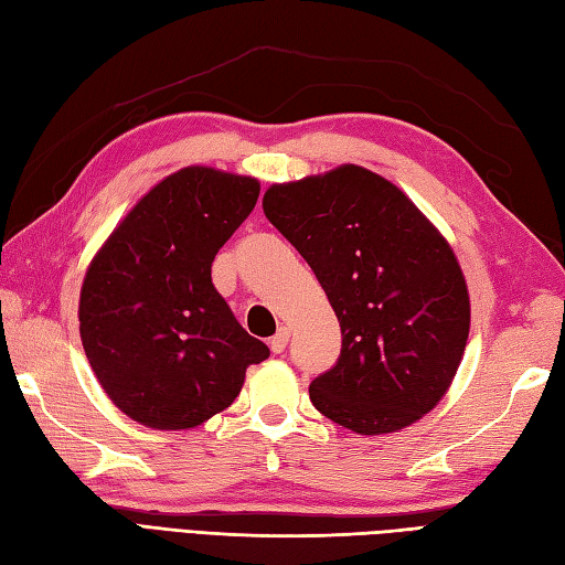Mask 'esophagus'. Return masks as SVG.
<instances>
[{"mask_svg":"<svg viewBox=\"0 0 565 565\" xmlns=\"http://www.w3.org/2000/svg\"><path fill=\"white\" fill-rule=\"evenodd\" d=\"M289 338H291V330L289 328H281L279 332L274 334V338L269 340V347L274 354H281L286 350V344H289Z\"/></svg>","mask_w":565,"mask_h":565,"instance_id":"esophagus-1","label":"esophagus"}]
</instances>
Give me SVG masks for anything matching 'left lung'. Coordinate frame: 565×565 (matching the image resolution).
I'll return each instance as SVG.
<instances>
[{
    "label": "left lung",
    "instance_id": "1",
    "mask_svg": "<svg viewBox=\"0 0 565 565\" xmlns=\"http://www.w3.org/2000/svg\"><path fill=\"white\" fill-rule=\"evenodd\" d=\"M262 209L340 320V359L310 383V401L359 435L417 423L449 391L471 326L447 239L398 186L356 164L271 184Z\"/></svg>",
    "mask_w": 565,
    "mask_h": 565
}]
</instances>
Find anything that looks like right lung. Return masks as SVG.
<instances>
[{
	"mask_svg": "<svg viewBox=\"0 0 565 565\" xmlns=\"http://www.w3.org/2000/svg\"><path fill=\"white\" fill-rule=\"evenodd\" d=\"M252 177L184 167L142 196L94 255L79 338L118 411L152 429H189L231 407L269 347L235 320L211 264L255 209Z\"/></svg>",
	"mask_w": 565,
	"mask_h": 565,
	"instance_id": "add662e5",
	"label": "right lung"
}]
</instances>
